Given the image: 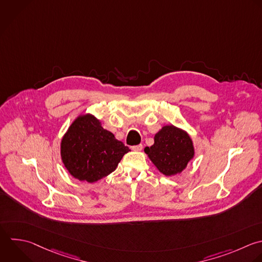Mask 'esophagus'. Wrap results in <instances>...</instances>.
Segmentation results:
<instances>
[{"label": "esophagus", "mask_w": 262, "mask_h": 262, "mask_svg": "<svg viewBox=\"0 0 262 262\" xmlns=\"http://www.w3.org/2000/svg\"><path fill=\"white\" fill-rule=\"evenodd\" d=\"M132 150H135V151H140L142 148H143V145L142 144H137V145H134L131 147Z\"/></svg>", "instance_id": "1"}]
</instances>
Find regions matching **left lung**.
Instances as JSON below:
<instances>
[{
	"label": "left lung",
	"instance_id": "left-lung-1",
	"mask_svg": "<svg viewBox=\"0 0 262 262\" xmlns=\"http://www.w3.org/2000/svg\"><path fill=\"white\" fill-rule=\"evenodd\" d=\"M144 151L161 173L172 176L185 169L193 157V145L188 134L175 126H165L155 135V143Z\"/></svg>",
	"mask_w": 262,
	"mask_h": 262
}]
</instances>
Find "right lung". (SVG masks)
<instances>
[{
  "label": "right lung",
  "mask_w": 262,
  "mask_h": 262,
  "mask_svg": "<svg viewBox=\"0 0 262 262\" xmlns=\"http://www.w3.org/2000/svg\"><path fill=\"white\" fill-rule=\"evenodd\" d=\"M129 150L92 115L79 117L61 141L66 168L75 178L88 182H95L114 172Z\"/></svg>",
  "instance_id": "add662e5"
}]
</instances>
